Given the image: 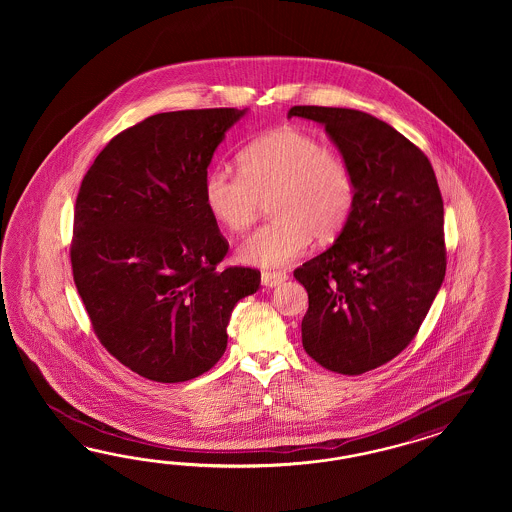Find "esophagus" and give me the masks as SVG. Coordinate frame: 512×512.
<instances>
[{
    "label": "esophagus",
    "instance_id": "obj_1",
    "mask_svg": "<svg viewBox=\"0 0 512 512\" xmlns=\"http://www.w3.org/2000/svg\"><path fill=\"white\" fill-rule=\"evenodd\" d=\"M289 278L285 272H263L261 274V281L264 287H276L279 283H283L285 279Z\"/></svg>",
    "mask_w": 512,
    "mask_h": 512
}]
</instances>
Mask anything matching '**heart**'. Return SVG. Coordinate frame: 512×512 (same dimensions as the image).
Instances as JSON below:
<instances>
[{"mask_svg": "<svg viewBox=\"0 0 512 512\" xmlns=\"http://www.w3.org/2000/svg\"><path fill=\"white\" fill-rule=\"evenodd\" d=\"M240 174L214 169L204 178L208 212L233 233L246 231L270 197L272 221L242 240L244 263L279 268L308 246L332 242L357 206V180L349 161L295 127L253 140L238 155Z\"/></svg>", "mask_w": 512, "mask_h": 512, "instance_id": "b5f03b06", "label": "heart"}]
</instances>
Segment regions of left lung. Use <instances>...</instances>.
Instances as JSON below:
<instances>
[{
	"mask_svg": "<svg viewBox=\"0 0 512 512\" xmlns=\"http://www.w3.org/2000/svg\"><path fill=\"white\" fill-rule=\"evenodd\" d=\"M293 116L325 125L357 180L345 229L295 270L310 300L302 345L326 370L360 375L402 353L443 283L441 191L419 146L372 114L293 107Z\"/></svg>",
	"mask_w": 512,
	"mask_h": 512,
	"instance_id": "8db88e82",
	"label": "left lung"
}]
</instances>
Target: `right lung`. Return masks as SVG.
Returning a JSON list of instances; mask_svg holds the SVG:
<instances>
[{"instance_id":"obj_1","label":"right lung","mask_w":512,"mask_h":512,"mask_svg":"<svg viewBox=\"0 0 512 512\" xmlns=\"http://www.w3.org/2000/svg\"><path fill=\"white\" fill-rule=\"evenodd\" d=\"M246 110H176L118 133L78 189L71 266L93 332L112 357L157 383L208 372L227 349L255 268L217 264L229 242L204 202V178Z\"/></svg>"}]
</instances>
